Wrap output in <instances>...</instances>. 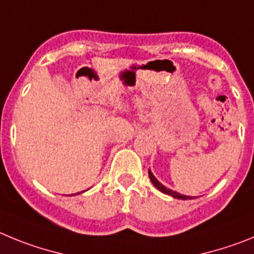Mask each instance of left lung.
<instances>
[{
	"label": "left lung",
	"instance_id": "left-lung-1",
	"mask_svg": "<svg viewBox=\"0 0 254 254\" xmlns=\"http://www.w3.org/2000/svg\"><path fill=\"white\" fill-rule=\"evenodd\" d=\"M149 177H150V181L152 182V185L155 186V187L158 188L160 192H163V193L165 194H170L172 197H174V198H179V199H192L193 197H190V196H185V194H181L178 193V192H176V190H169V188H167L165 186H163L160 183V182L158 181V179L155 178V176L151 173V170L149 169Z\"/></svg>",
	"mask_w": 254,
	"mask_h": 254
}]
</instances>
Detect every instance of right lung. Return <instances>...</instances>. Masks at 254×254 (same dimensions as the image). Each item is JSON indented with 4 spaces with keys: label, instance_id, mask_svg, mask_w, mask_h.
I'll use <instances>...</instances> for the list:
<instances>
[{
    "label": "right lung",
    "instance_id": "add662e5",
    "mask_svg": "<svg viewBox=\"0 0 254 254\" xmlns=\"http://www.w3.org/2000/svg\"><path fill=\"white\" fill-rule=\"evenodd\" d=\"M76 194H78V193H76Z\"/></svg>",
    "mask_w": 254,
    "mask_h": 254
}]
</instances>
